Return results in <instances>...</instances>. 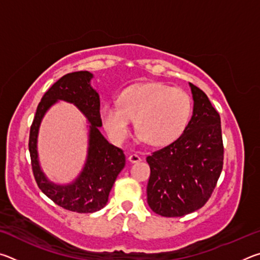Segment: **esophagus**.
Returning <instances> with one entry per match:
<instances>
[{"instance_id": "esophagus-1", "label": "esophagus", "mask_w": 260, "mask_h": 260, "mask_svg": "<svg viewBox=\"0 0 260 260\" xmlns=\"http://www.w3.org/2000/svg\"><path fill=\"white\" fill-rule=\"evenodd\" d=\"M128 160L132 162V164H135V162L141 161V157L138 156V155H135V153H133V155H131L128 157Z\"/></svg>"}]
</instances>
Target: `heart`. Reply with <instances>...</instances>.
I'll list each match as a JSON object with an SVG mask.
<instances>
[{"mask_svg":"<svg viewBox=\"0 0 260 260\" xmlns=\"http://www.w3.org/2000/svg\"><path fill=\"white\" fill-rule=\"evenodd\" d=\"M191 100L186 91L160 82L127 87L118 105L104 104L100 110L103 128L113 142L128 138L131 120L144 142L166 146L183 133L190 119Z\"/></svg>","mask_w":260,"mask_h":260,"instance_id":"b5f03b06","label":"heart"}]
</instances>
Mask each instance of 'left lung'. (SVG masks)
Wrapping results in <instances>:
<instances>
[{
	"mask_svg": "<svg viewBox=\"0 0 260 260\" xmlns=\"http://www.w3.org/2000/svg\"><path fill=\"white\" fill-rule=\"evenodd\" d=\"M193 108L178 140L147 157V201L162 217H182L201 209L215 188L223 164L220 116L208 96L189 82Z\"/></svg>",
	"mask_w": 260,
	"mask_h": 260,
	"instance_id": "obj_1",
	"label": "left lung"
}]
</instances>
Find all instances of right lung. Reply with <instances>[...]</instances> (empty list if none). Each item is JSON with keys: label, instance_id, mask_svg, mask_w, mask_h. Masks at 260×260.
<instances>
[{"label": "right lung", "instance_id": "1", "mask_svg": "<svg viewBox=\"0 0 260 260\" xmlns=\"http://www.w3.org/2000/svg\"><path fill=\"white\" fill-rule=\"evenodd\" d=\"M93 78V73L79 71L69 73L55 82L39 103L29 132L28 149L39 188L57 205L78 213H93L107 205L113 183L126 164L121 149L109 143L99 129L102 126L100 96L90 85ZM58 100L73 104L88 121L85 164L76 179L68 184H57L46 177L40 165L37 151L41 122L49 109Z\"/></svg>", "mask_w": 260, "mask_h": 260}]
</instances>
